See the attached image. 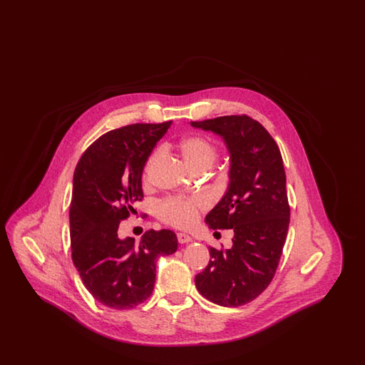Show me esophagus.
<instances>
[{"label": "esophagus", "mask_w": 365, "mask_h": 365, "mask_svg": "<svg viewBox=\"0 0 365 365\" xmlns=\"http://www.w3.org/2000/svg\"><path fill=\"white\" fill-rule=\"evenodd\" d=\"M178 241H179V243H189L192 241V238H191L190 235L185 234V232H179L178 234Z\"/></svg>", "instance_id": "1"}]
</instances>
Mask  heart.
I'll use <instances>...</instances> for the list:
<instances>
[{"mask_svg": "<svg viewBox=\"0 0 365 365\" xmlns=\"http://www.w3.org/2000/svg\"><path fill=\"white\" fill-rule=\"evenodd\" d=\"M179 153L185 163L190 167L191 170L197 171L200 168H207L213 164L216 158V148L209 139L191 135L182 139L178 145ZM160 157V150H156L148 158L143 167V178H146L153 164ZM202 198H170L160 204L158 207V216L164 222L170 223L175 227H189L197 220L198 209L204 207Z\"/></svg>", "mask_w": 365, "mask_h": 365, "instance_id": "heart-1", "label": "heart"}]
</instances>
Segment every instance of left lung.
<instances>
[{
  "instance_id": "left-lung-1",
  "label": "left lung",
  "mask_w": 365,
  "mask_h": 365,
  "mask_svg": "<svg viewBox=\"0 0 365 365\" xmlns=\"http://www.w3.org/2000/svg\"><path fill=\"white\" fill-rule=\"evenodd\" d=\"M191 127L225 140L228 186L205 217L212 230L234 232L230 249L209 246L210 260L197 290L222 307H240L268 287L278 268L290 222L286 175L277 142L249 116H222Z\"/></svg>"
}]
</instances>
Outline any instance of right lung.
I'll list each match as a JSON object with an SVG mask.
<instances>
[{
  "instance_id": "add662e5",
  "label": "right lung",
  "mask_w": 365,
  "mask_h": 365,
  "mask_svg": "<svg viewBox=\"0 0 365 365\" xmlns=\"http://www.w3.org/2000/svg\"><path fill=\"white\" fill-rule=\"evenodd\" d=\"M173 122L131 124L93 142L73 173L70 207L72 261L85 287L112 309H130L153 293L158 257L178 249L174 231L122 240L119 225L142 201V173Z\"/></svg>"
}]
</instances>
